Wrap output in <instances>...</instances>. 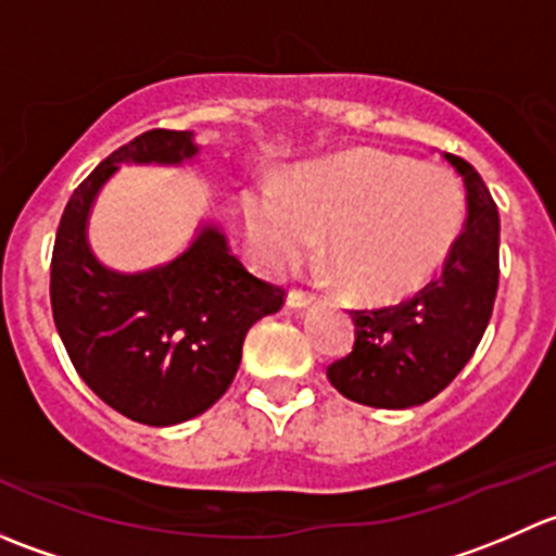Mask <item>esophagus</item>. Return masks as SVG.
<instances>
[{
	"label": "esophagus",
	"mask_w": 556,
	"mask_h": 556,
	"mask_svg": "<svg viewBox=\"0 0 556 556\" xmlns=\"http://www.w3.org/2000/svg\"><path fill=\"white\" fill-rule=\"evenodd\" d=\"M312 301H314L312 295L293 290V293H288V299H285V306H288V309H293V312H304V309H309Z\"/></svg>",
	"instance_id": "esophagus-1"
}]
</instances>
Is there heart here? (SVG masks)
I'll use <instances>...</instances> for the list:
<instances>
[{
  "instance_id": "obj_1",
  "label": "heart",
  "mask_w": 556,
  "mask_h": 556,
  "mask_svg": "<svg viewBox=\"0 0 556 556\" xmlns=\"http://www.w3.org/2000/svg\"><path fill=\"white\" fill-rule=\"evenodd\" d=\"M252 255L268 274L317 250L346 295L387 304L422 288L465 226V190L450 169L379 150H350L304 166L279 188L261 179L242 195Z\"/></svg>"
}]
</instances>
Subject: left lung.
I'll list each match as a JSON object with an SVG mask.
<instances>
[{"instance_id":"8db88e82","label":"left lung","mask_w":556,"mask_h":556,"mask_svg":"<svg viewBox=\"0 0 556 556\" xmlns=\"http://www.w3.org/2000/svg\"><path fill=\"white\" fill-rule=\"evenodd\" d=\"M463 177L468 220L433 282L401 304L350 312L355 346L328 368L350 401L412 408L439 395L473 357L497 295L501 217L484 179L468 161L444 153Z\"/></svg>"}]
</instances>
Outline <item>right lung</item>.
<instances>
[{"instance_id": "right-lung-1", "label": "right lung", "mask_w": 556, "mask_h": 556, "mask_svg": "<svg viewBox=\"0 0 556 556\" xmlns=\"http://www.w3.org/2000/svg\"><path fill=\"white\" fill-rule=\"evenodd\" d=\"M193 131L139 134L72 193L50 263V306L72 366L99 397L134 422L169 428L220 401L242 363L244 336L282 309L285 293L252 277L215 217L172 261L117 271L88 239L93 204L121 166L199 161Z\"/></svg>"}]
</instances>
